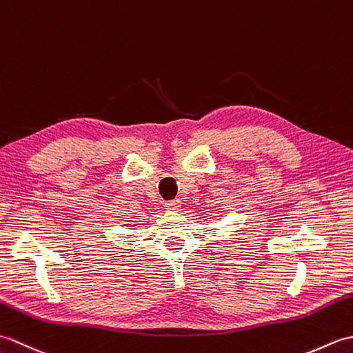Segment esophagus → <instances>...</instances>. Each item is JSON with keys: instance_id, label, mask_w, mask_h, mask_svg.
<instances>
[{"instance_id": "34e87169", "label": "esophagus", "mask_w": 353, "mask_h": 353, "mask_svg": "<svg viewBox=\"0 0 353 353\" xmlns=\"http://www.w3.org/2000/svg\"><path fill=\"white\" fill-rule=\"evenodd\" d=\"M181 206H182L181 200H170V201H167V203H165V208L170 209V211H179Z\"/></svg>"}]
</instances>
